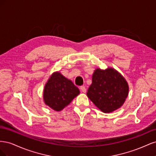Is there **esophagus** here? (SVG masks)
I'll use <instances>...</instances> for the list:
<instances>
[{
  "mask_svg": "<svg viewBox=\"0 0 156 156\" xmlns=\"http://www.w3.org/2000/svg\"><path fill=\"white\" fill-rule=\"evenodd\" d=\"M80 89H81V90L83 92V93H86L87 92V89L84 86H81L80 87Z\"/></svg>",
  "mask_w": 156,
  "mask_h": 156,
  "instance_id": "obj_1",
  "label": "esophagus"
}]
</instances>
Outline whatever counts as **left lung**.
Returning a JSON list of instances; mask_svg holds the SVG:
<instances>
[{
    "mask_svg": "<svg viewBox=\"0 0 156 156\" xmlns=\"http://www.w3.org/2000/svg\"><path fill=\"white\" fill-rule=\"evenodd\" d=\"M128 91L125 79L115 69H97L92 75L87 96L101 111L108 113L124 104Z\"/></svg>",
    "mask_w": 156,
    "mask_h": 156,
    "instance_id": "1",
    "label": "left lung"
}]
</instances>
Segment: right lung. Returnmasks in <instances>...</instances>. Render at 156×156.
Returning <instances> with one entry per match:
<instances>
[{"label":"right lung","mask_w":156,"mask_h":156,"mask_svg":"<svg viewBox=\"0 0 156 156\" xmlns=\"http://www.w3.org/2000/svg\"><path fill=\"white\" fill-rule=\"evenodd\" d=\"M79 92V88L70 80L56 72L45 84L44 101L53 110L60 111L69 105Z\"/></svg>","instance_id":"obj_1"}]
</instances>
